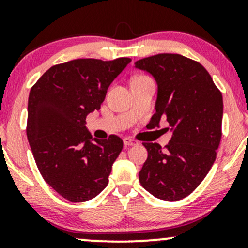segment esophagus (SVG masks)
I'll return each mask as SVG.
<instances>
[{
  "label": "esophagus",
  "instance_id": "esophagus-1",
  "mask_svg": "<svg viewBox=\"0 0 248 248\" xmlns=\"http://www.w3.org/2000/svg\"><path fill=\"white\" fill-rule=\"evenodd\" d=\"M123 140H124V145H126V146H132V145L138 144V140H135V138H131V137H125Z\"/></svg>",
  "mask_w": 248,
  "mask_h": 248
}]
</instances>
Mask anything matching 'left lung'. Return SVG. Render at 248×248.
Instances as JSON below:
<instances>
[{
	"instance_id": "left-lung-1",
	"label": "left lung",
	"mask_w": 248,
	"mask_h": 248,
	"mask_svg": "<svg viewBox=\"0 0 248 248\" xmlns=\"http://www.w3.org/2000/svg\"><path fill=\"white\" fill-rule=\"evenodd\" d=\"M135 66L150 72L158 84L150 124L157 126L166 119L174 131L163 149L157 143H143L148 158L140 182L157 199L178 201L198 188L217 158L222 94L208 71L183 55L162 53L136 61Z\"/></svg>"
}]
</instances>
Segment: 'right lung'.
Wrapping results in <instances>:
<instances>
[{
    "label": "right lung",
    "instance_id": "1",
    "mask_svg": "<svg viewBox=\"0 0 248 248\" xmlns=\"http://www.w3.org/2000/svg\"><path fill=\"white\" fill-rule=\"evenodd\" d=\"M130 61L71 60L52 66L31 86L26 127L29 145L42 178L68 201L91 200L108 186L123 140L116 135L92 138L85 123Z\"/></svg>",
    "mask_w": 248,
    "mask_h": 248
}]
</instances>
